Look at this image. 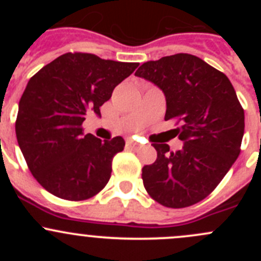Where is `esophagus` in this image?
Here are the masks:
<instances>
[{
  "instance_id": "34e87169",
  "label": "esophagus",
  "mask_w": 261,
  "mask_h": 261,
  "mask_svg": "<svg viewBox=\"0 0 261 261\" xmlns=\"http://www.w3.org/2000/svg\"><path fill=\"white\" fill-rule=\"evenodd\" d=\"M126 146L138 147L139 146V143H138V141L133 140V139H127V140H126Z\"/></svg>"
}]
</instances>
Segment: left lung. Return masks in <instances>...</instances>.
Here are the masks:
<instances>
[{
  "instance_id": "8db88e82",
  "label": "left lung",
  "mask_w": 261,
  "mask_h": 261,
  "mask_svg": "<svg viewBox=\"0 0 261 261\" xmlns=\"http://www.w3.org/2000/svg\"><path fill=\"white\" fill-rule=\"evenodd\" d=\"M135 75L165 94V121L177 120L184 141L178 151L152 144L158 158L143 168L147 194L169 208L196 204L215 191L241 151L244 109L230 80L201 58L186 53L144 63Z\"/></svg>"
}]
</instances>
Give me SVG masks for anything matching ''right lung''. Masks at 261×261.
Returning <instances> with one entry per match:
<instances>
[{
    "label": "right lung",
    "instance_id": "add662e5",
    "mask_svg": "<svg viewBox=\"0 0 261 261\" xmlns=\"http://www.w3.org/2000/svg\"><path fill=\"white\" fill-rule=\"evenodd\" d=\"M138 65L65 53L30 78L15 130L31 174L49 193L84 201L109 183L112 159L125 141L121 136L102 141L84 135L82 123L91 111L101 116L99 107Z\"/></svg>",
    "mask_w": 261,
    "mask_h": 261
}]
</instances>
